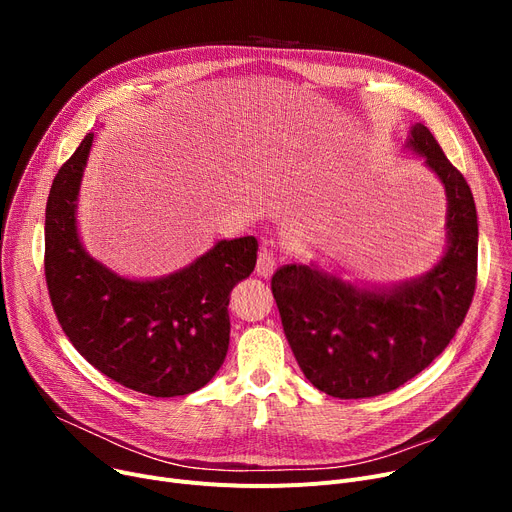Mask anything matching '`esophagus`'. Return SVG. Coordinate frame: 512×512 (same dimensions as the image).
<instances>
[{"label": "esophagus", "mask_w": 512, "mask_h": 512, "mask_svg": "<svg viewBox=\"0 0 512 512\" xmlns=\"http://www.w3.org/2000/svg\"><path fill=\"white\" fill-rule=\"evenodd\" d=\"M255 272H257V276H261V278H270V276L276 272V253H274V249L263 247V249L259 251Z\"/></svg>", "instance_id": "34e87169"}]
</instances>
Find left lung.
Here are the masks:
<instances>
[{
	"mask_svg": "<svg viewBox=\"0 0 512 512\" xmlns=\"http://www.w3.org/2000/svg\"><path fill=\"white\" fill-rule=\"evenodd\" d=\"M407 147L446 191V251L432 270L390 286H367L313 263H290L272 278L301 371L334 398L380 396L415 378L448 346L473 301L477 211L471 188L427 126H411Z\"/></svg>",
	"mask_w": 512,
	"mask_h": 512,
	"instance_id": "8db88e82",
	"label": "left lung"
}]
</instances>
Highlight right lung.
<instances>
[{
    "label": "right lung",
    "instance_id": "1",
    "mask_svg": "<svg viewBox=\"0 0 512 512\" xmlns=\"http://www.w3.org/2000/svg\"><path fill=\"white\" fill-rule=\"evenodd\" d=\"M89 132L53 178L45 207V280L76 351L107 378L155 398L203 388L230 344L232 288L257 263L255 236L218 240L182 270L132 280L93 259L78 236Z\"/></svg>",
    "mask_w": 512,
    "mask_h": 512
}]
</instances>
